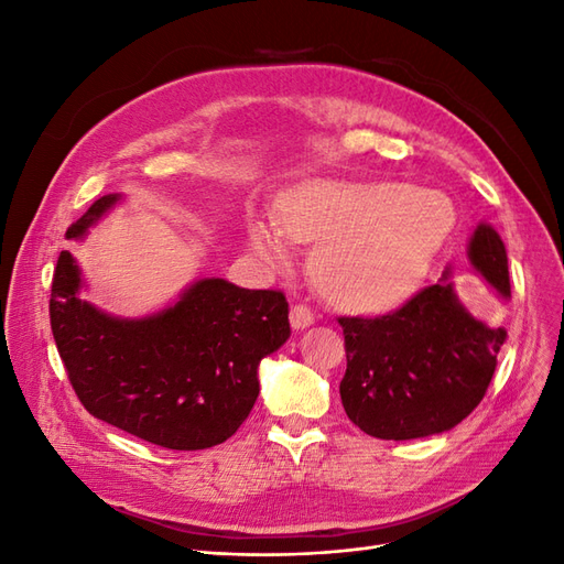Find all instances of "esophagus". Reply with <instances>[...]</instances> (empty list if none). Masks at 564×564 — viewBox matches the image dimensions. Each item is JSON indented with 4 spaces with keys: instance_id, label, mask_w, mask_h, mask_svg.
I'll use <instances>...</instances> for the list:
<instances>
[{
    "instance_id": "esophagus-1",
    "label": "esophagus",
    "mask_w": 564,
    "mask_h": 564,
    "mask_svg": "<svg viewBox=\"0 0 564 564\" xmlns=\"http://www.w3.org/2000/svg\"><path fill=\"white\" fill-rule=\"evenodd\" d=\"M289 322H292V327L296 332H301V329L311 327V324L315 322V315L311 308H305V305H294L292 313H289Z\"/></svg>"
}]
</instances>
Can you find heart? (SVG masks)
I'll use <instances>...</instances> for the list:
<instances>
[{
  "label": "heart",
  "instance_id": "obj_1",
  "mask_svg": "<svg viewBox=\"0 0 564 564\" xmlns=\"http://www.w3.org/2000/svg\"><path fill=\"white\" fill-rule=\"evenodd\" d=\"M456 224L452 199L416 185L305 183L278 212L280 230L317 245L311 275L319 294L348 311H386L404 301L429 272ZM268 220L249 226V247L280 263L284 242Z\"/></svg>",
  "mask_w": 564,
  "mask_h": 564
}]
</instances>
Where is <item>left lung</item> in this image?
<instances>
[{
	"mask_svg": "<svg viewBox=\"0 0 564 564\" xmlns=\"http://www.w3.org/2000/svg\"><path fill=\"white\" fill-rule=\"evenodd\" d=\"M468 261L510 299L506 247L489 224L475 226ZM449 278L452 268L395 313L338 317L348 357L340 402L367 435L400 442L445 433L485 398L508 334L475 317Z\"/></svg>",
	"mask_w": 564,
	"mask_h": 564,
	"instance_id": "left-lung-1",
	"label": "left lung"
}]
</instances>
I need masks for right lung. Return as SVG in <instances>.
I'll list each match as a JSON object with an SVG mask.
<instances>
[{
	"mask_svg": "<svg viewBox=\"0 0 564 564\" xmlns=\"http://www.w3.org/2000/svg\"><path fill=\"white\" fill-rule=\"evenodd\" d=\"M122 195L96 199L70 230L82 240ZM87 286L70 251L51 284V332L87 412L152 445L178 452L226 442L259 398V365L289 334V303L272 289L220 278L187 284L143 317H117L79 296Z\"/></svg>",
	"mask_w": 564,
	"mask_h": 564,
	"instance_id": "right-lung-1",
	"label": "right lung"
}]
</instances>
